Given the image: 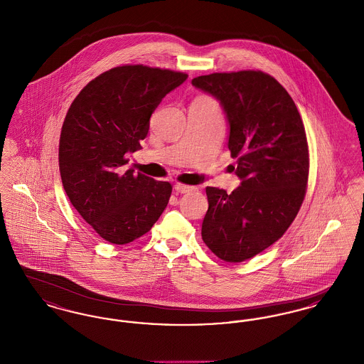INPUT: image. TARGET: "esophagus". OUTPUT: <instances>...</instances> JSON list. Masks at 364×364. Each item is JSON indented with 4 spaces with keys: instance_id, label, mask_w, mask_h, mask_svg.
I'll use <instances>...</instances> for the list:
<instances>
[{
    "instance_id": "1",
    "label": "esophagus",
    "mask_w": 364,
    "mask_h": 364,
    "mask_svg": "<svg viewBox=\"0 0 364 364\" xmlns=\"http://www.w3.org/2000/svg\"><path fill=\"white\" fill-rule=\"evenodd\" d=\"M192 190H193V187H191V186H184V184H176L174 186V191L177 193H187V192Z\"/></svg>"
}]
</instances>
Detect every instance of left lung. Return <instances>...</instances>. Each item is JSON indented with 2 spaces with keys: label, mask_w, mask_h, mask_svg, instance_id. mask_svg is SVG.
<instances>
[{
  "label": "left lung",
  "mask_w": 364,
  "mask_h": 364,
  "mask_svg": "<svg viewBox=\"0 0 364 364\" xmlns=\"http://www.w3.org/2000/svg\"><path fill=\"white\" fill-rule=\"evenodd\" d=\"M192 86L220 101L240 178L232 193L206 188L202 239L221 259H250L277 242L303 203L309 180L304 125L287 90L260 70L205 75Z\"/></svg>",
  "instance_id": "left-lung-1"
}]
</instances>
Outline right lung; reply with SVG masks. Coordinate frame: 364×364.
I'll use <instances>...</instances> for the list:
<instances>
[{"instance_id": "obj_1", "label": "right lung", "mask_w": 364, "mask_h": 364, "mask_svg": "<svg viewBox=\"0 0 364 364\" xmlns=\"http://www.w3.org/2000/svg\"><path fill=\"white\" fill-rule=\"evenodd\" d=\"M188 75L124 65L91 80L75 98L61 129L64 190L87 224L113 244L134 242L154 225L172 186L128 168L147 136L158 105Z\"/></svg>"}]
</instances>
